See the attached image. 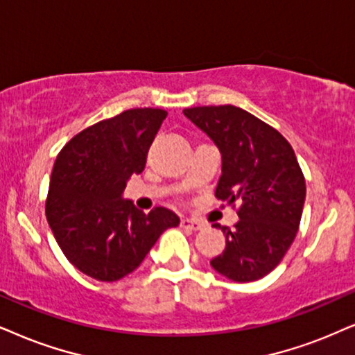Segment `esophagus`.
<instances>
[{
    "instance_id": "34e87169",
    "label": "esophagus",
    "mask_w": 355,
    "mask_h": 355,
    "mask_svg": "<svg viewBox=\"0 0 355 355\" xmlns=\"http://www.w3.org/2000/svg\"><path fill=\"white\" fill-rule=\"evenodd\" d=\"M182 226L187 227V230H191V231H200L203 230L205 224L196 221V219H190V218H183L182 219Z\"/></svg>"
}]
</instances>
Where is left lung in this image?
I'll use <instances>...</instances> for the list:
<instances>
[{
    "instance_id": "obj_1",
    "label": "left lung",
    "mask_w": 355,
    "mask_h": 355,
    "mask_svg": "<svg viewBox=\"0 0 355 355\" xmlns=\"http://www.w3.org/2000/svg\"><path fill=\"white\" fill-rule=\"evenodd\" d=\"M183 114L221 154L219 200L241 201L234 230L213 224L226 249L211 267L232 282H254L272 272L297 236L306 185L297 155L280 132L241 107H187Z\"/></svg>"
}]
</instances>
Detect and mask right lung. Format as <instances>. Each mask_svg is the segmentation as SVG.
<instances>
[{
  "label": "right lung",
  "mask_w": 355,
  "mask_h": 355,
  "mask_svg": "<svg viewBox=\"0 0 355 355\" xmlns=\"http://www.w3.org/2000/svg\"><path fill=\"white\" fill-rule=\"evenodd\" d=\"M167 111L129 110L77 134L57 155L46 216L62 252L85 275L116 282L136 270L160 234L180 224L167 208L149 214L123 193L146 167Z\"/></svg>",
  "instance_id": "right-lung-1"
}]
</instances>
